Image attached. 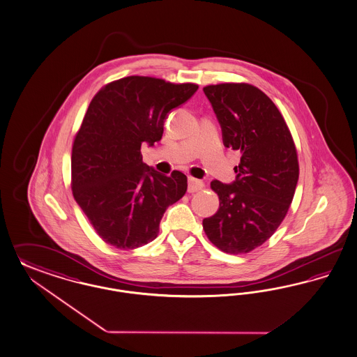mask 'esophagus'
Returning a JSON list of instances; mask_svg holds the SVG:
<instances>
[{"mask_svg":"<svg viewBox=\"0 0 357 357\" xmlns=\"http://www.w3.org/2000/svg\"><path fill=\"white\" fill-rule=\"evenodd\" d=\"M204 187V183L195 178H188V192H197Z\"/></svg>","mask_w":357,"mask_h":357,"instance_id":"esophagus-1","label":"esophagus"}]
</instances>
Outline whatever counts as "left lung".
<instances>
[{
  "label": "left lung",
  "instance_id": "8db88e82",
  "mask_svg": "<svg viewBox=\"0 0 357 357\" xmlns=\"http://www.w3.org/2000/svg\"><path fill=\"white\" fill-rule=\"evenodd\" d=\"M203 91L224 146L241 154L234 183L211 182L220 207L203 228L222 252L249 253L271 238L293 202L299 176L294 141L281 112L257 86L222 83Z\"/></svg>",
  "mask_w": 357,
  "mask_h": 357
}]
</instances>
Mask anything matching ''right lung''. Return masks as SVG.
<instances>
[{
    "label": "right lung",
    "instance_id": "add662e5",
    "mask_svg": "<svg viewBox=\"0 0 357 357\" xmlns=\"http://www.w3.org/2000/svg\"><path fill=\"white\" fill-rule=\"evenodd\" d=\"M149 76H128L92 98L71 157V187L96 234L119 249L153 241L169 206L187 191V176L163 175L142 162L141 145L163 135L167 114L197 91Z\"/></svg>",
    "mask_w": 357,
    "mask_h": 357
}]
</instances>
